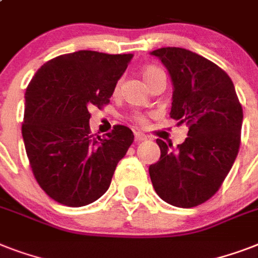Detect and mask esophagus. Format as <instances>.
<instances>
[{
  "mask_svg": "<svg viewBox=\"0 0 258 258\" xmlns=\"http://www.w3.org/2000/svg\"><path fill=\"white\" fill-rule=\"evenodd\" d=\"M147 139V137H146L145 134H142V133H135V142H143Z\"/></svg>",
  "mask_w": 258,
  "mask_h": 258,
  "instance_id": "obj_1",
  "label": "esophagus"
}]
</instances>
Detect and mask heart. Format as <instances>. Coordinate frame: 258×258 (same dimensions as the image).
<instances>
[{"label":"heart","instance_id":"heart-1","mask_svg":"<svg viewBox=\"0 0 258 258\" xmlns=\"http://www.w3.org/2000/svg\"><path fill=\"white\" fill-rule=\"evenodd\" d=\"M158 72H161V70H158L157 67H147V68L143 71V79H145V82H147L150 78H153L154 75L158 74ZM135 120L139 121V123H145V117L141 116V115H137V116H135Z\"/></svg>","mask_w":258,"mask_h":258}]
</instances>
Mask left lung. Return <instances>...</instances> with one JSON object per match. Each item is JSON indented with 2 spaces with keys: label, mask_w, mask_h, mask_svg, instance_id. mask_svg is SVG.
<instances>
[{
  "label": "left lung",
  "mask_w": 258,
  "mask_h": 258,
  "mask_svg": "<svg viewBox=\"0 0 258 258\" xmlns=\"http://www.w3.org/2000/svg\"><path fill=\"white\" fill-rule=\"evenodd\" d=\"M172 83L170 116L186 123V141L172 149L161 139V158L149 167L162 200L176 208H194L212 198L236 161L242 107L228 74L183 48L153 50Z\"/></svg>",
  "instance_id": "left-lung-1"
}]
</instances>
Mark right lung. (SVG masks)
Masks as SVG:
<instances>
[{
  "label": "right lung",
  "instance_id": "1",
  "mask_svg": "<svg viewBox=\"0 0 258 258\" xmlns=\"http://www.w3.org/2000/svg\"><path fill=\"white\" fill-rule=\"evenodd\" d=\"M133 56L78 50L45 62L30 80L22 138L34 178L58 204L80 208L99 200L134 142L125 125L105 138L91 135L88 112L108 104Z\"/></svg>",
  "mask_w": 258,
  "mask_h": 258
}]
</instances>
